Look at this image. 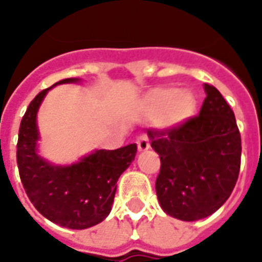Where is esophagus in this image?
<instances>
[{
    "label": "esophagus",
    "instance_id": "esophagus-1",
    "mask_svg": "<svg viewBox=\"0 0 262 262\" xmlns=\"http://www.w3.org/2000/svg\"><path fill=\"white\" fill-rule=\"evenodd\" d=\"M136 143L139 151H146L150 148V140H148V136H147V135H140V136L137 137Z\"/></svg>",
    "mask_w": 262,
    "mask_h": 262
}]
</instances>
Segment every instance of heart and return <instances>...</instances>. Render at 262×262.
Masks as SVG:
<instances>
[{
    "mask_svg": "<svg viewBox=\"0 0 262 262\" xmlns=\"http://www.w3.org/2000/svg\"><path fill=\"white\" fill-rule=\"evenodd\" d=\"M144 108L151 118H160L165 125H178L193 116L195 97L191 92H178L173 87L151 90L144 98Z\"/></svg>",
    "mask_w": 262,
    "mask_h": 262,
    "instance_id": "b5f03b06",
    "label": "heart"
}]
</instances>
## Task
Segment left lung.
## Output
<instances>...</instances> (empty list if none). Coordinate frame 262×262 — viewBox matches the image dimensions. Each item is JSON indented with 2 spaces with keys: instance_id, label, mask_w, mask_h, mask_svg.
Instances as JSON below:
<instances>
[{
  "instance_id": "left-lung-1",
  "label": "left lung",
  "mask_w": 262,
  "mask_h": 262,
  "mask_svg": "<svg viewBox=\"0 0 262 262\" xmlns=\"http://www.w3.org/2000/svg\"><path fill=\"white\" fill-rule=\"evenodd\" d=\"M200 114L168 129H148L161 160L156 191L162 210L182 221L214 214L237 182L242 139L234 114L216 89L204 86Z\"/></svg>"
}]
</instances>
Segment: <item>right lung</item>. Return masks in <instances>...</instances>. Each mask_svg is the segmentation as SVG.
<instances>
[{"label": "right lung", "instance_id": "add662e5", "mask_svg": "<svg viewBox=\"0 0 262 262\" xmlns=\"http://www.w3.org/2000/svg\"><path fill=\"white\" fill-rule=\"evenodd\" d=\"M77 80L63 79L55 84ZM48 90L34 97L20 122L16 144L19 175L29 200L42 216L63 228L86 229L100 224L111 212L116 182L135 160L137 146L97 150L68 166L42 160L37 154L36 116Z\"/></svg>", "mask_w": 262, "mask_h": 262}]
</instances>
